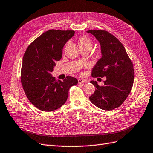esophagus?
Listing matches in <instances>:
<instances>
[{
  "label": "esophagus",
  "mask_w": 153,
  "mask_h": 153,
  "mask_svg": "<svg viewBox=\"0 0 153 153\" xmlns=\"http://www.w3.org/2000/svg\"><path fill=\"white\" fill-rule=\"evenodd\" d=\"M87 81L86 79H78V83L79 84H82V83H85Z\"/></svg>",
  "instance_id": "obj_1"
}]
</instances>
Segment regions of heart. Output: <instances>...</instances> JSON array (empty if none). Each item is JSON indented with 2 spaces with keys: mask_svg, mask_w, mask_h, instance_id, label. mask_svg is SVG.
Listing matches in <instances>:
<instances>
[{
  "mask_svg": "<svg viewBox=\"0 0 153 153\" xmlns=\"http://www.w3.org/2000/svg\"><path fill=\"white\" fill-rule=\"evenodd\" d=\"M78 43L81 48L88 47L91 48L93 45V42L91 39L87 36H81L78 39Z\"/></svg>",
  "mask_w": 153,
  "mask_h": 153,
  "instance_id": "b5f03b06",
  "label": "heart"
}]
</instances>
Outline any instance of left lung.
Here are the masks:
<instances>
[{"label":"left lung","mask_w":153,"mask_h":153,"mask_svg":"<svg viewBox=\"0 0 153 153\" xmlns=\"http://www.w3.org/2000/svg\"><path fill=\"white\" fill-rule=\"evenodd\" d=\"M87 33L99 41L102 53L93 68L91 76L106 77L103 86L91 81L96 89L89 100L101 109L112 110L120 106L131 91L134 79L132 62L122 43L108 31L92 30Z\"/></svg>","instance_id":"8db88e82"}]
</instances>
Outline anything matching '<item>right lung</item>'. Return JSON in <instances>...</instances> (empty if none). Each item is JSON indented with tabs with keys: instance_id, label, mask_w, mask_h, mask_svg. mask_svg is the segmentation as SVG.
<instances>
[{
	"instance_id": "right-lung-1",
	"label": "right lung",
	"mask_w": 153,
	"mask_h": 153,
	"mask_svg": "<svg viewBox=\"0 0 153 153\" xmlns=\"http://www.w3.org/2000/svg\"><path fill=\"white\" fill-rule=\"evenodd\" d=\"M73 30H50L36 38L27 48L22 59L21 81L27 99L39 110L52 111L67 101L69 89L77 84L67 76L56 81L50 72L55 62L62 58L66 42L74 35Z\"/></svg>"
}]
</instances>
